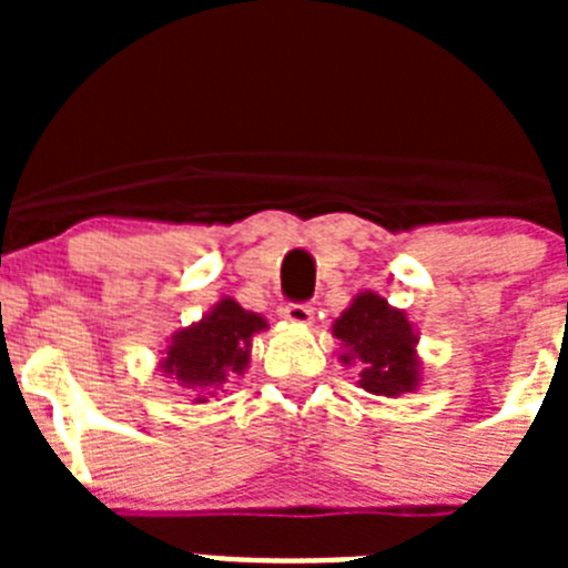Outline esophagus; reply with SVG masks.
Instances as JSON below:
<instances>
[{
	"instance_id": "obj_1",
	"label": "esophagus",
	"mask_w": 568,
	"mask_h": 568,
	"mask_svg": "<svg viewBox=\"0 0 568 568\" xmlns=\"http://www.w3.org/2000/svg\"><path fill=\"white\" fill-rule=\"evenodd\" d=\"M313 313L315 310L310 307V304H304V301H295V304H287V307H284V318L293 321V324H310V321H313Z\"/></svg>"
}]
</instances>
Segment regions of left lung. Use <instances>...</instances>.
I'll return each mask as SVG.
<instances>
[{
	"label": "left lung",
	"mask_w": 568,
	"mask_h": 568,
	"mask_svg": "<svg viewBox=\"0 0 568 568\" xmlns=\"http://www.w3.org/2000/svg\"><path fill=\"white\" fill-rule=\"evenodd\" d=\"M333 333L341 344L349 346V353L341 355L344 364H349L353 355L364 364L361 386L366 393L395 398L415 389V335L400 310L386 307V301L375 293H364L335 321Z\"/></svg>",
	"instance_id": "1"
}]
</instances>
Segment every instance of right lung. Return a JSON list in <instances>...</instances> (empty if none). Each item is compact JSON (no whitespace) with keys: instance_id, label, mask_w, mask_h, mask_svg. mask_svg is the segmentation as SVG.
Here are the masks:
<instances>
[{"instance_id":"obj_1","label":"right lung","mask_w":568,"mask_h":568,"mask_svg":"<svg viewBox=\"0 0 568 568\" xmlns=\"http://www.w3.org/2000/svg\"><path fill=\"white\" fill-rule=\"evenodd\" d=\"M264 318L241 310L233 298L219 301L202 324L182 329L168 349L162 369L195 389L199 400L219 393L233 375L247 369L250 338L264 329Z\"/></svg>"}]
</instances>
